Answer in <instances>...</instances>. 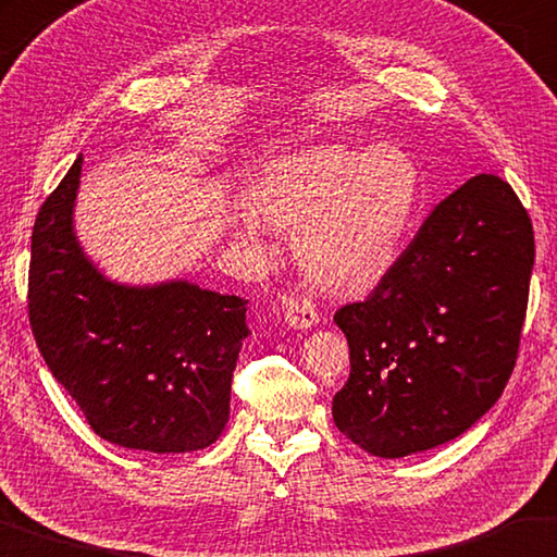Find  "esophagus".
Masks as SVG:
<instances>
[{
  "label": "esophagus",
  "mask_w": 557,
  "mask_h": 557,
  "mask_svg": "<svg viewBox=\"0 0 557 557\" xmlns=\"http://www.w3.org/2000/svg\"><path fill=\"white\" fill-rule=\"evenodd\" d=\"M281 318H284L286 327H294V331H306L318 323V311L311 300L304 296H286L281 300Z\"/></svg>",
  "instance_id": "obj_1"
}]
</instances>
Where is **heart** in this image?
<instances>
[{
    "label": "heart",
    "instance_id": "1",
    "mask_svg": "<svg viewBox=\"0 0 557 557\" xmlns=\"http://www.w3.org/2000/svg\"><path fill=\"white\" fill-rule=\"evenodd\" d=\"M422 197L417 162L397 148L308 145L276 158L253 185V205L281 230L296 231L304 271L338 294L385 281L407 249ZM236 234L257 236V212H239Z\"/></svg>",
    "mask_w": 557,
    "mask_h": 557
}]
</instances>
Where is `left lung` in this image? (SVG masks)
Here are the masks:
<instances>
[{
    "label": "left lung",
    "mask_w": 557,
    "mask_h": 557,
    "mask_svg": "<svg viewBox=\"0 0 557 557\" xmlns=\"http://www.w3.org/2000/svg\"><path fill=\"white\" fill-rule=\"evenodd\" d=\"M533 259L531 219L500 177H471L436 205L372 296L335 313L350 345L335 426L403 459L476 424L513 372Z\"/></svg>",
    "instance_id": "1"
}]
</instances>
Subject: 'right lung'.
<instances>
[{"label":"right lung","instance_id":"right-lung-1","mask_svg":"<svg viewBox=\"0 0 557 557\" xmlns=\"http://www.w3.org/2000/svg\"><path fill=\"white\" fill-rule=\"evenodd\" d=\"M81 168L78 154L34 224L36 345L98 436L152 454L205 449L230 422L249 300L187 278H108L76 234Z\"/></svg>","mask_w":557,"mask_h":557}]
</instances>
